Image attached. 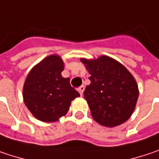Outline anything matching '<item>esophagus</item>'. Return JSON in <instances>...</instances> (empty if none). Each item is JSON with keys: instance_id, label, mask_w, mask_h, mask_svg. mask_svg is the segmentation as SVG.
I'll list each match as a JSON object with an SVG mask.
<instances>
[{"instance_id": "esophagus-1", "label": "esophagus", "mask_w": 159, "mask_h": 159, "mask_svg": "<svg viewBox=\"0 0 159 159\" xmlns=\"http://www.w3.org/2000/svg\"><path fill=\"white\" fill-rule=\"evenodd\" d=\"M77 90H78V92L80 93V94L82 95V94H83V92H84V85H81L80 87H78V89H77Z\"/></svg>"}]
</instances>
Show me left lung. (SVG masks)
<instances>
[{"instance_id": "left-lung-1", "label": "left lung", "mask_w": 159, "mask_h": 159, "mask_svg": "<svg viewBox=\"0 0 159 159\" xmlns=\"http://www.w3.org/2000/svg\"><path fill=\"white\" fill-rule=\"evenodd\" d=\"M91 76L84 97L92 116L102 125L114 127L125 122L134 112L137 98V82L117 61L103 55L95 60L81 59Z\"/></svg>"}]
</instances>
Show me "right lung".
Instances as JSON below:
<instances>
[{
	"label": "right lung",
	"instance_id": "right-lung-1",
	"mask_svg": "<svg viewBox=\"0 0 159 159\" xmlns=\"http://www.w3.org/2000/svg\"><path fill=\"white\" fill-rule=\"evenodd\" d=\"M64 62L50 55L34 66L23 85V100L38 120L55 122L69 110L71 101L80 96L71 86L70 79L61 75Z\"/></svg>",
	"mask_w": 159,
	"mask_h": 159
}]
</instances>
